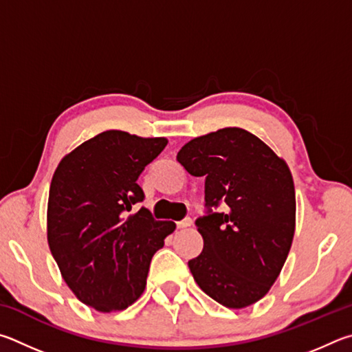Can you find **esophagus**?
<instances>
[{"label":"esophagus","mask_w":352,"mask_h":352,"mask_svg":"<svg viewBox=\"0 0 352 352\" xmlns=\"http://www.w3.org/2000/svg\"><path fill=\"white\" fill-rule=\"evenodd\" d=\"M176 226H177V229H187V227L192 226V219H190V218H186V219L179 221V223H177Z\"/></svg>","instance_id":"obj_1"}]
</instances>
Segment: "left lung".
Wrapping results in <instances>:
<instances>
[{"instance_id":"8db88e82","label":"left lung","mask_w":352,"mask_h":352,"mask_svg":"<svg viewBox=\"0 0 352 352\" xmlns=\"http://www.w3.org/2000/svg\"><path fill=\"white\" fill-rule=\"evenodd\" d=\"M176 160L206 177L207 217L196 221L204 239L188 261L208 297L230 309L260 301L278 278L295 233V188L286 160L243 128L195 138ZM225 202V212L212 206Z\"/></svg>"}]
</instances>
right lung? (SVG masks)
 Wrapping results in <instances>:
<instances>
[{
    "mask_svg": "<svg viewBox=\"0 0 352 352\" xmlns=\"http://www.w3.org/2000/svg\"><path fill=\"white\" fill-rule=\"evenodd\" d=\"M168 144L109 129L60 160L47 199V244L67 287L98 312L126 309L145 291L153 255L176 224L154 221L138 177Z\"/></svg>",
    "mask_w": 352,
    "mask_h": 352,
    "instance_id": "add662e5",
    "label": "right lung"
}]
</instances>
